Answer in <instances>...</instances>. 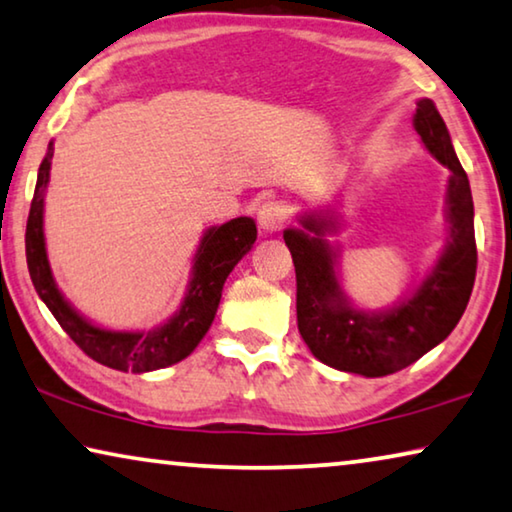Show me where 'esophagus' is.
<instances>
[{"label": "esophagus", "mask_w": 512, "mask_h": 512, "mask_svg": "<svg viewBox=\"0 0 512 512\" xmlns=\"http://www.w3.org/2000/svg\"><path fill=\"white\" fill-rule=\"evenodd\" d=\"M287 216H289V213H287L285 204H282V202H266L264 207L259 209L257 220H259V227H262L266 234H276L287 225Z\"/></svg>", "instance_id": "34e87169"}]
</instances>
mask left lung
<instances>
[{"label":"left lung","mask_w":512,"mask_h":512,"mask_svg":"<svg viewBox=\"0 0 512 512\" xmlns=\"http://www.w3.org/2000/svg\"><path fill=\"white\" fill-rule=\"evenodd\" d=\"M414 128L430 154L451 170L448 179V243L423 285L388 312L349 305L335 276V253L324 239L331 220L303 216V230H285L296 269V322L319 361L363 377L393 375L446 340L467 310L476 280L474 200L467 172L455 156L451 135L430 98L416 103Z\"/></svg>","instance_id":"1"}]
</instances>
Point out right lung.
I'll return each mask as SVG.
<instances>
[{
  "mask_svg": "<svg viewBox=\"0 0 512 512\" xmlns=\"http://www.w3.org/2000/svg\"><path fill=\"white\" fill-rule=\"evenodd\" d=\"M52 154H55V147L50 142L48 154H45L41 167H38L36 190L25 234L29 276H32L38 296L55 315L61 329L68 333V338L89 358H94L96 363L121 372H151L183 361L207 335L213 317H216L227 276L239 264V259L253 248L257 239L255 220L241 216L220 227H211L204 234L200 250L195 255L193 280H190L186 299H183L177 315L167 319L163 326H156L154 331L147 333L98 329V326L89 324L85 317H80L59 294L48 264V255H45L43 195L50 179Z\"/></svg>",
  "mask_w": 512,
  "mask_h": 512,
  "instance_id": "1",
  "label": "right lung"
}]
</instances>
